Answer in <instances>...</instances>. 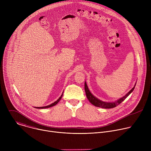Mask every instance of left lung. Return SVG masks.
<instances>
[{
	"label": "left lung",
	"mask_w": 151,
	"mask_h": 151,
	"mask_svg": "<svg viewBox=\"0 0 151 151\" xmlns=\"http://www.w3.org/2000/svg\"><path fill=\"white\" fill-rule=\"evenodd\" d=\"M136 84L134 85V87L129 91L128 93H127L124 96H123L122 97L119 99L118 100L115 101H112V102H106V101H103L102 100H99V99H97V97H96L90 91V90L88 89V87L87 86V83L85 81V94L86 96H87V99H88L89 101L93 104L94 106H96V107H101V108H104V109H110V108H114V107H116V106H118V104H119L121 102H122L129 95H130L133 91L134 90Z\"/></svg>",
	"instance_id": "obj_1"
}]
</instances>
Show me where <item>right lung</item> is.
Returning <instances> with one entry per match:
<instances>
[{"label":"right lung","mask_w":151,"mask_h":151,"mask_svg":"<svg viewBox=\"0 0 151 151\" xmlns=\"http://www.w3.org/2000/svg\"><path fill=\"white\" fill-rule=\"evenodd\" d=\"M63 95V93H62V94L61 95V96L58 98V99L57 100H56L55 102H54L53 103H52V104H50V105H48V106H43V107H35V108H37V109H46V108H48V107H52V106H54L56 105V104H57L60 101V100H61V97H62Z\"/></svg>","instance_id":"1"}]
</instances>
